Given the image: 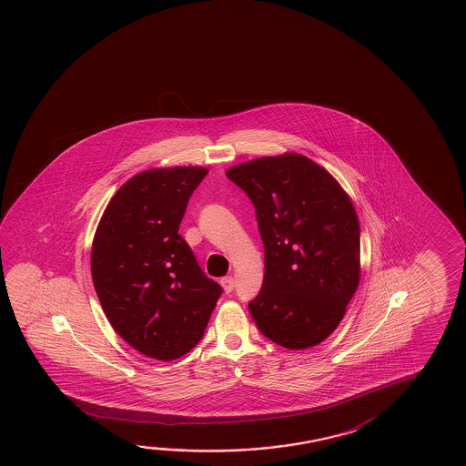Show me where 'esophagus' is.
Wrapping results in <instances>:
<instances>
[{"label":"esophagus","mask_w":466,"mask_h":466,"mask_svg":"<svg viewBox=\"0 0 466 466\" xmlns=\"http://www.w3.org/2000/svg\"><path fill=\"white\" fill-rule=\"evenodd\" d=\"M222 289L226 294H229L234 290V278L232 276H226V278H222L221 279Z\"/></svg>","instance_id":"34e87169"}]
</instances>
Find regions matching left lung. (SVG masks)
I'll use <instances>...</instances> for the list:
<instances>
[{
    "label": "left lung",
    "mask_w": 466,
    "mask_h": 466,
    "mask_svg": "<svg viewBox=\"0 0 466 466\" xmlns=\"http://www.w3.org/2000/svg\"><path fill=\"white\" fill-rule=\"evenodd\" d=\"M252 199L265 245L263 288L248 304L259 331L290 351L323 343L360 281L358 213L327 168L304 154L226 170Z\"/></svg>",
    "instance_id": "8db88e82"
}]
</instances>
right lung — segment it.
<instances>
[{
  "mask_svg": "<svg viewBox=\"0 0 466 466\" xmlns=\"http://www.w3.org/2000/svg\"><path fill=\"white\" fill-rule=\"evenodd\" d=\"M207 167H156L131 177L100 218L91 275L115 331L147 358L174 360L198 344L221 286L178 234Z\"/></svg>",
  "mask_w": 466,
  "mask_h": 466,
  "instance_id": "add662e5",
  "label": "right lung"
}]
</instances>
